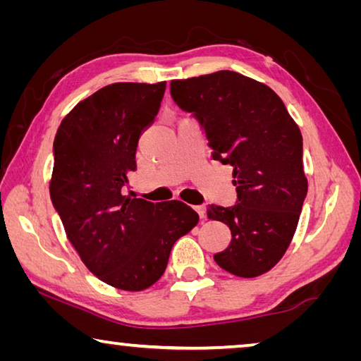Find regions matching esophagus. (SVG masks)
I'll return each instance as SVG.
<instances>
[{
	"mask_svg": "<svg viewBox=\"0 0 361 361\" xmlns=\"http://www.w3.org/2000/svg\"><path fill=\"white\" fill-rule=\"evenodd\" d=\"M195 212L199 213L200 218H205V205H197L195 207Z\"/></svg>",
	"mask_w": 361,
	"mask_h": 361,
	"instance_id": "1",
	"label": "esophagus"
}]
</instances>
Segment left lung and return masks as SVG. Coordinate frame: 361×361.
<instances>
[{
	"instance_id": "8db88e82",
	"label": "left lung",
	"mask_w": 361,
	"mask_h": 361,
	"mask_svg": "<svg viewBox=\"0 0 361 361\" xmlns=\"http://www.w3.org/2000/svg\"><path fill=\"white\" fill-rule=\"evenodd\" d=\"M170 94L200 122L213 159L232 167L237 204L207 209L232 235L213 259L243 279L271 271L290 247L307 194L298 124L271 87L235 71L175 79Z\"/></svg>"
}]
</instances>
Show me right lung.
<instances>
[{"mask_svg": "<svg viewBox=\"0 0 361 361\" xmlns=\"http://www.w3.org/2000/svg\"><path fill=\"white\" fill-rule=\"evenodd\" d=\"M166 81L114 82L79 102L54 140L51 199L79 258L102 282L126 291L154 285L173 243L199 223L180 200L126 195L138 138L161 108Z\"/></svg>", "mask_w": 361, "mask_h": 361, "instance_id": "1", "label": "right lung"}]
</instances>
